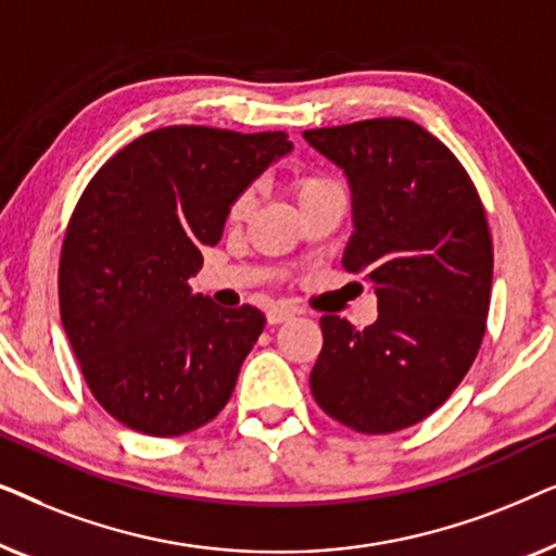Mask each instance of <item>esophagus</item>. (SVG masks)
Instances as JSON below:
<instances>
[{
    "label": "esophagus",
    "mask_w": 556,
    "mask_h": 556,
    "mask_svg": "<svg viewBox=\"0 0 556 556\" xmlns=\"http://www.w3.org/2000/svg\"><path fill=\"white\" fill-rule=\"evenodd\" d=\"M265 318H268L270 326H276V324L288 321V318H293V311L286 308V306H273V308H268V314H265Z\"/></svg>",
    "instance_id": "obj_1"
}]
</instances>
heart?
Listing matches in <instances>:
<instances>
[{
    "label": "heart",
    "mask_w": 556,
    "mask_h": 556,
    "mask_svg": "<svg viewBox=\"0 0 556 556\" xmlns=\"http://www.w3.org/2000/svg\"><path fill=\"white\" fill-rule=\"evenodd\" d=\"M333 187H337V185H333L331 179L318 177V174H306V177H299V179L293 181V192H295V200H299V204L311 200V197H318V194L329 192V189H333ZM250 200H253V194L242 192V194L238 197V200L232 202L230 215H232L235 219L245 217L248 210H250Z\"/></svg>",
    "instance_id": "heart-1"
}]
</instances>
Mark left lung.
I'll return each mask as SVG.
<instances>
[{
    "label": "left lung",
    "instance_id": "8db88e82",
    "mask_svg": "<svg viewBox=\"0 0 556 556\" xmlns=\"http://www.w3.org/2000/svg\"><path fill=\"white\" fill-rule=\"evenodd\" d=\"M303 139L346 174L354 232L341 263L371 280L379 311L362 331L321 316L311 392L356 432L405 430L451 397L481 349L493 278L481 197L415 121L369 118Z\"/></svg>",
    "mask_w": 556,
    "mask_h": 556
}]
</instances>
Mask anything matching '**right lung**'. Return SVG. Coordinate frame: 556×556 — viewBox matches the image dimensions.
<instances>
[{
  "mask_svg": "<svg viewBox=\"0 0 556 556\" xmlns=\"http://www.w3.org/2000/svg\"><path fill=\"white\" fill-rule=\"evenodd\" d=\"M291 149L283 131L156 128L111 156L75 204L60 318L93 397L126 428L177 438L230 400L265 316L194 295L189 278L232 202Z\"/></svg>",
  "mask_w": 556,
  "mask_h": 556,
  "instance_id": "obj_1",
  "label": "right lung"
}]
</instances>
